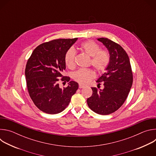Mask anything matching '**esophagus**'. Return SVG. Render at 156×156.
<instances>
[{"label":"esophagus","mask_w":156,"mask_h":156,"mask_svg":"<svg viewBox=\"0 0 156 156\" xmlns=\"http://www.w3.org/2000/svg\"><path fill=\"white\" fill-rule=\"evenodd\" d=\"M83 87H84V85L81 84H79V88L81 89V88H83Z\"/></svg>","instance_id":"34e87169"}]
</instances>
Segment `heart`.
<instances>
[{
  "label": "heart",
  "mask_w": 156,
  "mask_h": 156,
  "mask_svg": "<svg viewBox=\"0 0 156 156\" xmlns=\"http://www.w3.org/2000/svg\"><path fill=\"white\" fill-rule=\"evenodd\" d=\"M80 49L86 54L91 57V64L98 72L105 70L110 63V57L106 50L101 49L98 44L93 41H87L80 44ZM75 51L73 48L69 49L65 55V63L70 69L75 66ZM94 77V73L91 70L80 69L73 74L74 80L79 83L85 84Z\"/></svg>",
  "instance_id": "b5f03b06"
}]
</instances>
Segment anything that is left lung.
<instances>
[{"mask_svg":"<svg viewBox=\"0 0 156 156\" xmlns=\"http://www.w3.org/2000/svg\"><path fill=\"white\" fill-rule=\"evenodd\" d=\"M108 49L110 60L104 73L96 81L103 82L104 89L91 87L87 105L94 112L108 115L117 110L128 97L133 83V73L128 54L119 44L107 38L98 39Z\"/></svg>","mask_w":156,"mask_h":156,"instance_id":"left-lung-1","label":"left lung"}]
</instances>
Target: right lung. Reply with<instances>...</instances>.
Instances as JSON below:
<instances>
[{
	"instance_id": "obj_1",
	"label": "right lung",
	"mask_w": 156,
	"mask_h": 156,
	"mask_svg": "<svg viewBox=\"0 0 156 156\" xmlns=\"http://www.w3.org/2000/svg\"><path fill=\"white\" fill-rule=\"evenodd\" d=\"M78 38L58 39L38 46L28 60L25 76L28 91L35 105L43 112L58 114L68 106L78 83L62 73L66 69L65 55ZM69 82L61 88L58 78Z\"/></svg>"
}]
</instances>
